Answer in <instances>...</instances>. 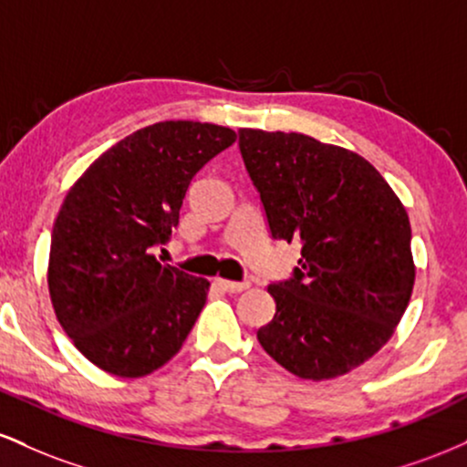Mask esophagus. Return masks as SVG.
Instances as JSON below:
<instances>
[{"mask_svg": "<svg viewBox=\"0 0 467 467\" xmlns=\"http://www.w3.org/2000/svg\"><path fill=\"white\" fill-rule=\"evenodd\" d=\"M217 285L222 287L223 292L239 294V292H244V289H248V287H250V283H245V281L237 283V281H226V278H217Z\"/></svg>", "mask_w": 467, "mask_h": 467, "instance_id": "1", "label": "esophagus"}]
</instances>
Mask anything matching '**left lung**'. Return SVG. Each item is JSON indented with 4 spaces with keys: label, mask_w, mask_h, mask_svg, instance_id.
<instances>
[{
    "label": "left lung",
    "mask_w": 467,
    "mask_h": 467,
    "mask_svg": "<svg viewBox=\"0 0 467 467\" xmlns=\"http://www.w3.org/2000/svg\"><path fill=\"white\" fill-rule=\"evenodd\" d=\"M239 151L272 239L301 244L292 276L267 285L276 314L261 347L305 379L360 367L409 307L406 208L373 164L303 133L239 130Z\"/></svg>",
    "instance_id": "8db88e82"
}]
</instances>
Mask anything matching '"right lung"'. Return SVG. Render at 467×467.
Returning a JSON list of instances; mask_svg holds the SVG:
<instances>
[{
  "label": "right lung",
  "instance_id": "right-lung-1",
  "mask_svg": "<svg viewBox=\"0 0 467 467\" xmlns=\"http://www.w3.org/2000/svg\"><path fill=\"white\" fill-rule=\"evenodd\" d=\"M234 140L228 127L155 122L100 155L66 195L47 287L58 323L103 371L142 378L182 349L211 283L153 250L178 228L197 171Z\"/></svg>",
  "mask_w": 467,
  "mask_h": 467
}]
</instances>
